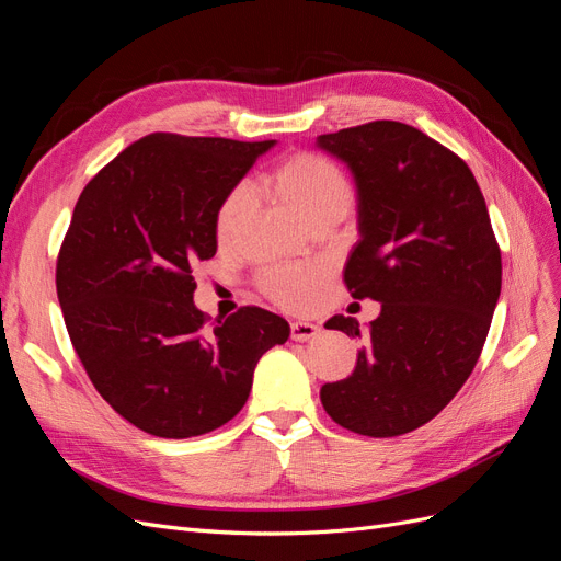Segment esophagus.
<instances>
[{
    "mask_svg": "<svg viewBox=\"0 0 561 561\" xmlns=\"http://www.w3.org/2000/svg\"><path fill=\"white\" fill-rule=\"evenodd\" d=\"M318 334H320V328L316 325V322H304V320L290 322V336L295 339V342H309V339H313Z\"/></svg>",
    "mask_w": 561,
    "mask_h": 561,
    "instance_id": "esophagus-1",
    "label": "esophagus"
}]
</instances>
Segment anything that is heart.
<instances>
[{"label": "heart", "instance_id": "b5f03b06", "mask_svg": "<svg viewBox=\"0 0 561 561\" xmlns=\"http://www.w3.org/2000/svg\"><path fill=\"white\" fill-rule=\"evenodd\" d=\"M271 182L287 206L311 225L325 217H342L353 201V184L348 175L334 161L313 154V151H297V154L287 157L271 175ZM250 208V184L239 182L231 186L215 215L217 239L222 243L231 241ZM328 276L330 268L322 262L278 264L262 271L260 287L278 307L301 311L311 307Z\"/></svg>", "mask_w": 561, "mask_h": 561}]
</instances>
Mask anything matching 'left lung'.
<instances>
[{
    "instance_id": "left-lung-1",
    "label": "left lung",
    "mask_w": 561,
    "mask_h": 561,
    "mask_svg": "<svg viewBox=\"0 0 561 561\" xmlns=\"http://www.w3.org/2000/svg\"><path fill=\"white\" fill-rule=\"evenodd\" d=\"M316 145L348 165L358 192L346 287L381 301L367 332L346 316L325 322L365 346L320 402L358 435H404L445 410L482 353L501 295L486 203L466 161L414 126L371 122Z\"/></svg>"
}]
</instances>
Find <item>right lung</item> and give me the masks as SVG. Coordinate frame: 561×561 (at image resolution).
Wrapping results in <instances>:
<instances>
[{
	"label": "right lung",
	"mask_w": 561,
	"mask_h": 561,
	"mask_svg": "<svg viewBox=\"0 0 561 561\" xmlns=\"http://www.w3.org/2000/svg\"><path fill=\"white\" fill-rule=\"evenodd\" d=\"M274 145L154 133L77 201L56 268L65 325L98 393L149 435L225 426L262 355L290 336L260 307L208 328L194 304V266L217 252L219 203Z\"/></svg>",
	"instance_id": "1"
}]
</instances>
